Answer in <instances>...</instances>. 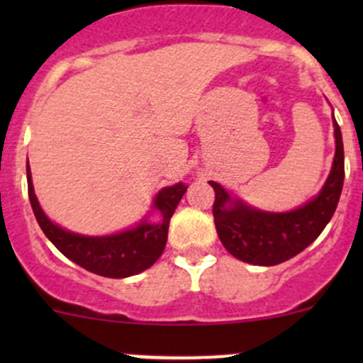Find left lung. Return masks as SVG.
Listing matches in <instances>:
<instances>
[{"label": "left lung", "instance_id": "1", "mask_svg": "<svg viewBox=\"0 0 363 363\" xmlns=\"http://www.w3.org/2000/svg\"><path fill=\"white\" fill-rule=\"evenodd\" d=\"M335 156L323 189L302 207L290 212H263L232 199L223 186L211 181L216 230L225 250L252 265H277L294 258L318 239L337 208L344 182V147L334 119Z\"/></svg>", "mask_w": 363, "mask_h": 363}]
</instances>
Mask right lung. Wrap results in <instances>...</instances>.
<instances>
[{
  "mask_svg": "<svg viewBox=\"0 0 363 363\" xmlns=\"http://www.w3.org/2000/svg\"><path fill=\"white\" fill-rule=\"evenodd\" d=\"M186 189L188 186L182 182L161 189L156 195L155 205H152V208L158 211L160 214L155 223L144 219L135 228L124 230V232L113 233V235L87 237L68 232V230L54 225L47 218L36 200L31 182V170L28 164L29 202H31L36 221L47 239L68 259L75 262L82 269L98 274V276L112 277V279L135 276V274L144 272L145 269L155 265V262L167 246L170 218Z\"/></svg>",
  "mask_w": 363,
  "mask_h": 363,
  "instance_id": "obj_1",
  "label": "right lung"
}]
</instances>
